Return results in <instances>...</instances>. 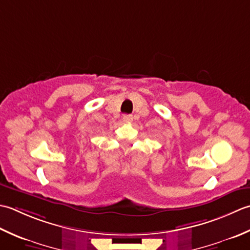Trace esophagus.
Instances as JSON below:
<instances>
[{
	"mask_svg": "<svg viewBox=\"0 0 250 250\" xmlns=\"http://www.w3.org/2000/svg\"><path fill=\"white\" fill-rule=\"evenodd\" d=\"M122 120H123L124 123L129 124L132 122V115H123V119H122Z\"/></svg>",
	"mask_w": 250,
	"mask_h": 250,
	"instance_id": "34e87169",
	"label": "esophagus"
}]
</instances>
